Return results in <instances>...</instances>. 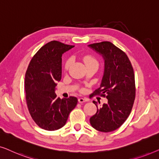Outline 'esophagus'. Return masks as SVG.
I'll return each mask as SVG.
<instances>
[{
	"label": "esophagus",
	"mask_w": 159,
	"mask_h": 159,
	"mask_svg": "<svg viewBox=\"0 0 159 159\" xmlns=\"http://www.w3.org/2000/svg\"><path fill=\"white\" fill-rule=\"evenodd\" d=\"M78 101H79V103H84V102L88 101V99L87 98H79Z\"/></svg>",
	"instance_id": "esophagus-1"
}]
</instances>
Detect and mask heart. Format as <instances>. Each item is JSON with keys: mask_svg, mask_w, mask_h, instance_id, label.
I'll return each instance as SVG.
<instances>
[{"mask_svg": "<svg viewBox=\"0 0 159 159\" xmlns=\"http://www.w3.org/2000/svg\"><path fill=\"white\" fill-rule=\"evenodd\" d=\"M83 61H84V64H85V65L89 64H93H93H98L97 60L95 59V58L92 56H84V57L83 58ZM71 59H68L66 61V64H65V69H67L69 68V66H70V64H71Z\"/></svg>", "mask_w": 159, "mask_h": 159, "instance_id": "1", "label": "heart"}]
</instances>
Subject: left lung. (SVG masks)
Returning <instances> with one entry per match:
<instances>
[{
    "instance_id": "left-lung-1",
    "label": "left lung",
    "mask_w": 159,
    "mask_h": 159,
    "mask_svg": "<svg viewBox=\"0 0 159 159\" xmlns=\"http://www.w3.org/2000/svg\"><path fill=\"white\" fill-rule=\"evenodd\" d=\"M88 46L101 55L104 61V71L99 88L93 94L105 96L108 102L98 108L90 119L94 129L100 132L114 131L126 121L135 98L134 74L131 62L125 53L108 41Z\"/></svg>"
}]
</instances>
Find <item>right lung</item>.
Instances as JSON below:
<instances>
[{
	"instance_id": "1",
	"label": "right lung",
	"mask_w": 159,
	"mask_h": 159,
	"mask_svg": "<svg viewBox=\"0 0 159 159\" xmlns=\"http://www.w3.org/2000/svg\"><path fill=\"white\" fill-rule=\"evenodd\" d=\"M58 41H51L32 58L25 75L26 101L30 114L37 125L48 131L66 125L77 98H57L56 82L61 79L62 55L72 48Z\"/></svg>"
}]
</instances>
